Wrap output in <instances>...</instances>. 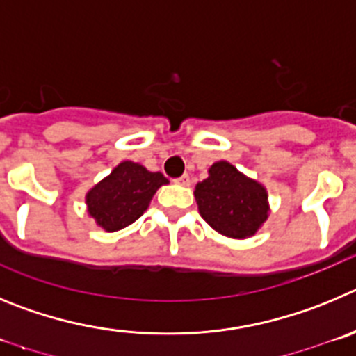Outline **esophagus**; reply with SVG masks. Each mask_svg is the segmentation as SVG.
<instances>
[{
  "mask_svg": "<svg viewBox=\"0 0 356 356\" xmlns=\"http://www.w3.org/2000/svg\"><path fill=\"white\" fill-rule=\"evenodd\" d=\"M175 182H177V184H181V186H190L191 179H190V175L184 174V175H181L179 179H175Z\"/></svg>",
  "mask_w": 356,
  "mask_h": 356,
  "instance_id": "obj_1",
  "label": "esophagus"
}]
</instances>
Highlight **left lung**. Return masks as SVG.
<instances>
[{"instance_id":"1","label":"left lung","mask_w":356,"mask_h":356,"mask_svg":"<svg viewBox=\"0 0 356 356\" xmlns=\"http://www.w3.org/2000/svg\"><path fill=\"white\" fill-rule=\"evenodd\" d=\"M200 216L227 238L254 236L268 220L270 206L262 184L227 161L214 163L209 177L195 186Z\"/></svg>"}]
</instances>
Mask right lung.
Here are the masks:
<instances>
[{"instance_id": "obj_1", "label": "right lung", "mask_w": 356, "mask_h": 356, "mask_svg": "<svg viewBox=\"0 0 356 356\" xmlns=\"http://www.w3.org/2000/svg\"><path fill=\"white\" fill-rule=\"evenodd\" d=\"M163 184H168V179L161 172L122 161L86 193L88 214L108 232L124 229L142 216Z\"/></svg>"}]
</instances>
